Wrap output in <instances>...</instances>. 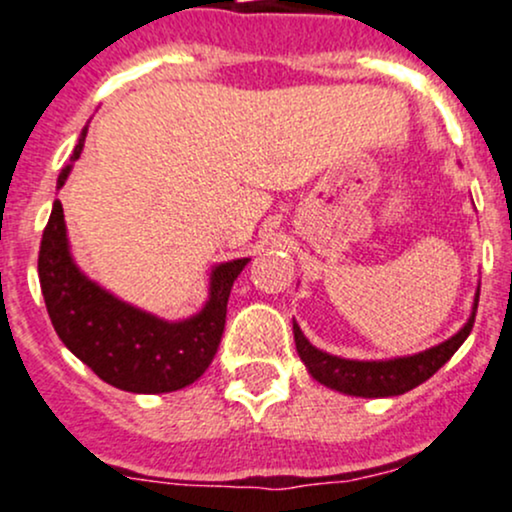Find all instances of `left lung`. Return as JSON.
Listing matches in <instances>:
<instances>
[{"mask_svg":"<svg viewBox=\"0 0 512 512\" xmlns=\"http://www.w3.org/2000/svg\"><path fill=\"white\" fill-rule=\"evenodd\" d=\"M477 305L479 289L474 293L472 313H469L467 322L460 327V332H455L445 342L431 346V349L411 356L383 358V361H358V358L327 354V351L317 349V346L305 339L296 320H293V339H296V351L305 363V368L320 385L351 397H397L414 390L416 385L426 383L438 368H443L450 361V356L460 349L464 339L472 332Z\"/></svg>","mask_w":512,"mask_h":512,"instance_id":"obj_1","label":"left lung"}]
</instances>
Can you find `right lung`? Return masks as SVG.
<instances>
[{"mask_svg": "<svg viewBox=\"0 0 512 512\" xmlns=\"http://www.w3.org/2000/svg\"><path fill=\"white\" fill-rule=\"evenodd\" d=\"M86 132L88 125L81 129L74 154L57 178V190H62L84 151ZM248 262L250 257H240L214 264L202 310L185 320H163L125 303L81 272L69 250L67 223L57 199L40 243L38 276L52 327L79 361L117 390L161 395L192 385L214 361L233 281Z\"/></svg>", "mask_w": 512, "mask_h": 512, "instance_id": "1", "label": "right lung"}]
</instances>
